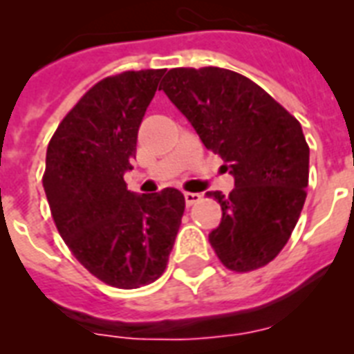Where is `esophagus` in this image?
<instances>
[{"label":"esophagus","mask_w":354,"mask_h":354,"mask_svg":"<svg viewBox=\"0 0 354 354\" xmlns=\"http://www.w3.org/2000/svg\"><path fill=\"white\" fill-rule=\"evenodd\" d=\"M183 196H185V204L191 207V205L198 204L200 200H202V194L200 193H183Z\"/></svg>","instance_id":"34e87169"}]
</instances>
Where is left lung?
I'll return each instance as SVG.
<instances>
[{
    "label": "left lung",
    "instance_id": "obj_1",
    "mask_svg": "<svg viewBox=\"0 0 354 354\" xmlns=\"http://www.w3.org/2000/svg\"><path fill=\"white\" fill-rule=\"evenodd\" d=\"M180 112L235 178L209 242L232 272L274 261L301 215L308 185V145L301 124L253 80L232 69L174 68L161 80Z\"/></svg>",
    "mask_w": 354,
    "mask_h": 354
}]
</instances>
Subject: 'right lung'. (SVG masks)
<instances>
[{
	"mask_svg": "<svg viewBox=\"0 0 354 354\" xmlns=\"http://www.w3.org/2000/svg\"><path fill=\"white\" fill-rule=\"evenodd\" d=\"M163 73L141 69L99 80L47 145L41 182L58 233L90 274L124 290L165 272L185 209L178 189L138 196L122 180Z\"/></svg>",
	"mask_w": 354,
	"mask_h": 354,
	"instance_id": "right-lung-1",
	"label": "right lung"
}]
</instances>
